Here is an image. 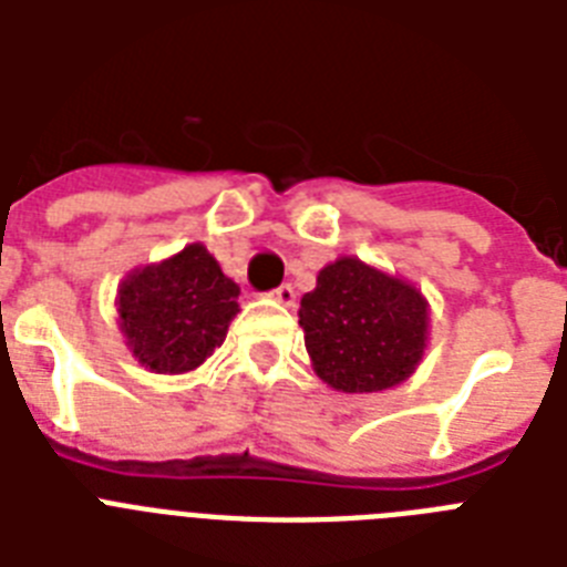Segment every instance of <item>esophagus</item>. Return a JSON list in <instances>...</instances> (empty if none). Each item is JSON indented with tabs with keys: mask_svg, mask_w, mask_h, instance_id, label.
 <instances>
[{
	"mask_svg": "<svg viewBox=\"0 0 567 567\" xmlns=\"http://www.w3.org/2000/svg\"><path fill=\"white\" fill-rule=\"evenodd\" d=\"M270 297H274L276 302H282V306H293V300H297V293H293V288L288 282L279 285V288H274V291H270Z\"/></svg>",
	"mask_w": 567,
	"mask_h": 567,
	"instance_id": "34e87169",
	"label": "esophagus"
}]
</instances>
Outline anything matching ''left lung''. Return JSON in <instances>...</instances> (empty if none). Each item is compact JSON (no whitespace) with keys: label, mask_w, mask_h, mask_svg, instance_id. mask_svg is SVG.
Listing matches in <instances>:
<instances>
[{"label":"left lung","mask_w":567,"mask_h":567,"mask_svg":"<svg viewBox=\"0 0 567 567\" xmlns=\"http://www.w3.org/2000/svg\"><path fill=\"white\" fill-rule=\"evenodd\" d=\"M426 300L359 258H338L302 293L300 327L318 377L347 394L400 385L426 347Z\"/></svg>","instance_id":"left-lung-1"}]
</instances>
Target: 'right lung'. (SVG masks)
I'll return each instance as SVG.
<instances>
[{
  "label": "right lung",
  "mask_w": 567,
  "mask_h": 567,
  "mask_svg": "<svg viewBox=\"0 0 567 567\" xmlns=\"http://www.w3.org/2000/svg\"><path fill=\"white\" fill-rule=\"evenodd\" d=\"M120 327L137 362L155 373L194 371L223 344L238 315V285L203 244L120 285Z\"/></svg>",
  "instance_id": "add662e5"
}]
</instances>
